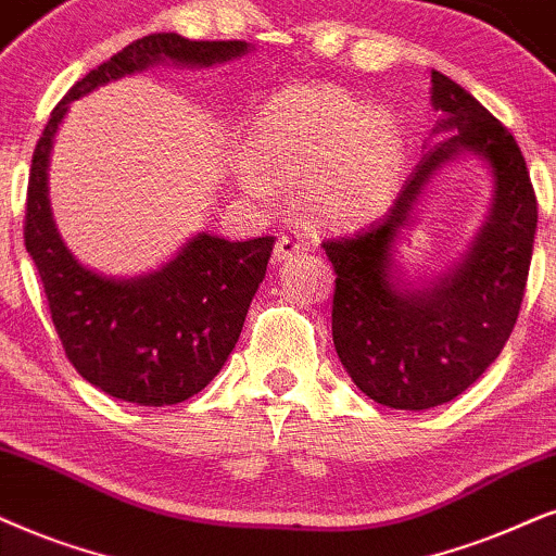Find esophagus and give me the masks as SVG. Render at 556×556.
I'll return each instance as SVG.
<instances>
[{"instance_id": "1", "label": "esophagus", "mask_w": 556, "mask_h": 556, "mask_svg": "<svg viewBox=\"0 0 556 556\" xmlns=\"http://www.w3.org/2000/svg\"><path fill=\"white\" fill-rule=\"evenodd\" d=\"M302 251H305V245H302L300 238L292 236V233H285V236H279L277 245H274V256L271 258H274V264H282L290 256L302 254Z\"/></svg>"}]
</instances>
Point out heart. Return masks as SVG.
I'll return each instance as SVG.
<instances>
[{"mask_svg":"<svg viewBox=\"0 0 556 556\" xmlns=\"http://www.w3.org/2000/svg\"><path fill=\"white\" fill-rule=\"evenodd\" d=\"M251 161L238 168L249 194L302 187L305 213L326 226H354L390 205L405 168V138L388 112H371L333 87L277 94L251 132Z\"/></svg>","mask_w":556,"mask_h":556,"instance_id":"obj_1","label":"heart"}]
</instances>
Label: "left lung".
Returning <instances> with one entry per match:
<instances>
[{"label":"left lung","instance_id":"1","mask_svg":"<svg viewBox=\"0 0 556 556\" xmlns=\"http://www.w3.org/2000/svg\"><path fill=\"white\" fill-rule=\"evenodd\" d=\"M431 104L439 112L431 146L388 215L323 241L336 269V354L364 395L395 410L444 405L497 359L521 311L536 233V194L508 128L439 72ZM462 155L491 168L489 217L459 263L416 286L394 258L396 243L430 179Z\"/></svg>","mask_w":556,"mask_h":556}]
</instances>
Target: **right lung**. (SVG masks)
Instances as JSON below:
<instances>
[{
    "label": "right lung",
    "mask_w": 556,
    "mask_h": 556,
    "mask_svg": "<svg viewBox=\"0 0 556 556\" xmlns=\"http://www.w3.org/2000/svg\"><path fill=\"white\" fill-rule=\"evenodd\" d=\"M251 51L245 40H187L153 33L91 68L55 104L33 153L27 181L25 249L43 282L55 333L87 382L136 405H177L205 390L241 336L264 282L274 236L228 241L197 233L159 269L108 277L84 266L55 228L48 200L53 138L68 104L151 66L207 68Z\"/></svg>",
    "instance_id": "add662e5"
}]
</instances>
